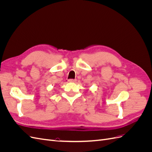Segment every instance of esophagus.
Masks as SVG:
<instances>
[{"label":"esophagus","instance_id":"1","mask_svg":"<svg viewBox=\"0 0 152 152\" xmlns=\"http://www.w3.org/2000/svg\"><path fill=\"white\" fill-rule=\"evenodd\" d=\"M77 81L76 79H69L68 82H75Z\"/></svg>","mask_w":152,"mask_h":152}]
</instances>
